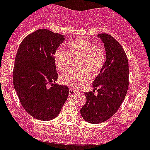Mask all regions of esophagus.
I'll use <instances>...</instances> for the list:
<instances>
[{
	"label": "esophagus",
	"mask_w": 150,
	"mask_h": 150,
	"mask_svg": "<svg viewBox=\"0 0 150 150\" xmlns=\"http://www.w3.org/2000/svg\"><path fill=\"white\" fill-rule=\"evenodd\" d=\"M79 93V92L75 90L72 89V88H70L69 89V97H74L75 95H77Z\"/></svg>",
	"instance_id": "34e87169"
}]
</instances>
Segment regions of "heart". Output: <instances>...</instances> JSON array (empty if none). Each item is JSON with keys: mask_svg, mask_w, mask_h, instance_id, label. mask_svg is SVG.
<instances>
[{"mask_svg": "<svg viewBox=\"0 0 150 150\" xmlns=\"http://www.w3.org/2000/svg\"><path fill=\"white\" fill-rule=\"evenodd\" d=\"M56 67L59 71L69 69L71 59H77L75 67L60 77L62 84L72 88H79L91 79V74L97 75L102 70L106 59V50L102 46L94 45L84 39L72 41L66 46V50L58 48L53 54Z\"/></svg>", "mask_w": 150, "mask_h": 150, "instance_id": "b5f03b06", "label": "heart"}]
</instances>
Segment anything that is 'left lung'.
<instances>
[{
	"instance_id": "8db88e82",
	"label": "left lung",
	"mask_w": 150,
	"mask_h": 150,
	"mask_svg": "<svg viewBox=\"0 0 150 150\" xmlns=\"http://www.w3.org/2000/svg\"><path fill=\"white\" fill-rule=\"evenodd\" d=\"M97 37L104 44L106 62L93 81V91L84 93L87 101L80 111L84 120L91 124L105 122L118 111L129 84L128 61L122 45L108 34H99Z\"/></svg>"
}]
</instances>
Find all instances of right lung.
I'll list each match as a JSON object with an SVG mask.
<instances>
[{"instance_id": "obj_1", "label": "right lung", "mask_w": 150, "mask_h": 150, "mask_svg": "<svg viewBox=\"0 0 150 150\" xmlns=\"http://www.w3.org/2000/svg\"><path fill=\"white\" fill-rule=\"evenodd\" d=\"M64 41L62 35L38 29L25 38L16 56L14 89L25 110L38 120L55 118L69 96L68 87L55 84L53 54Z\"/></svg>"}]
</instances>
